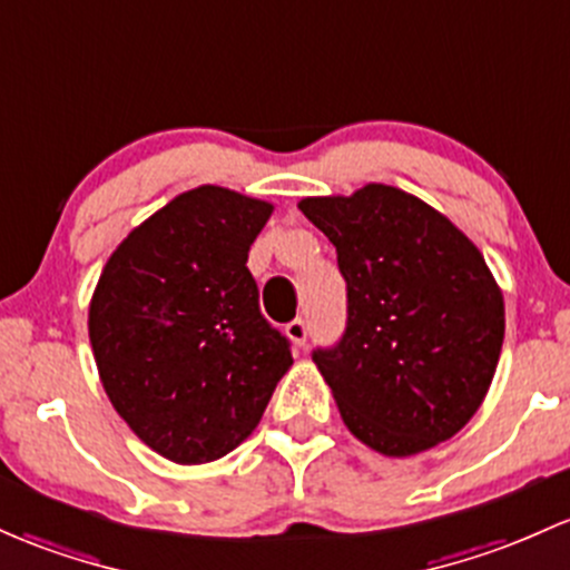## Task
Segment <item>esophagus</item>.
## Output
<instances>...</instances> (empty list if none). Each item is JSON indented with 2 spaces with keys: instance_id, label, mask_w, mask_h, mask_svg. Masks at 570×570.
Wrapping results in <instances>:
<instances>
[{
  "instance_id": "esophagus-1",
  "label": "esophagus",
  "mask_w": 570,
  "mask_h": 570,
  "mask_svg": "<svg viewBox=\"0 0 570 570\" xmlns=\"http://www.w3.org/2000/svg\"><path fill=\"white\" fill-rule=\"evenodd\" d=\"M286 335H289L292 343H297V346H305V341H308V322H305V318H295V322L286 324Z\"/></svg>"
}]
</instances>
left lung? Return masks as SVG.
Masks as SVG:
<instances>
[{"instance_id":"1","label":"left lung","mask_w":570,"mask_h":570,"mask_svg":"<svg viewBox=\"0 0 570 570\" xmlns=\"http://www.w3.org/2000/svg\"><path fill=\"white\" fill-rule=\"evenodd\" d=\"M299 210L346 278V333L314 352L343 424L386 458L449 441L487 397L503 346V292L484 256L395 186L305 197Z\"/></svg>"}]
</instances>
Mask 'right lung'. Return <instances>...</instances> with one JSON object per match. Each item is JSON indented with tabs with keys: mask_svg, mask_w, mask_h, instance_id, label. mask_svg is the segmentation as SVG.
<instances>
[{
	"mask_svg": "<svg viewBox=\"0 0 570 570\" xmlns=\"http://www.w3.org/2000/svg\"><path fill=\"white\" fill-rule=\"evenodd\" d=\"M271 214L222 186L178 194L124 237L94 289L89 337L112 409L180 465L240 446L292 365L246 267Z\"/></svg>",
	"mask_w": 570,
	"mask_h": 570,
	"instance_id": "1",
	"label": "right lung"
}]
</instances>
